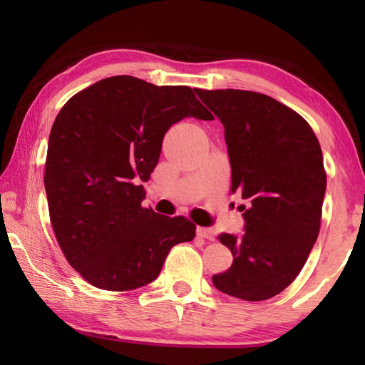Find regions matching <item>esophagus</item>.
<instances>
[{
    "instance_id": "1",
    "label": "esophagus",
    "mask_w": 365,
    "mask_h": 365,
    "mask_svg": "<svg viewBox=\"0 0 365 365\" xmlns=\"http://www.w3.org/2000/svg\"><path fill=\"white\" fill-rule=\"evenodd\" d=\"M196 235L201 238H206V240H214V230L209 227H197L196 228Z\"/></svg>"
}]
</instances>
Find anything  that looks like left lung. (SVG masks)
<instances>
[{"label":"left lung","instance_id":"obj_1","mask_svg":"<svg viewBox=\"0 0 365 365\" xmlns=\"http://www.w3.org/2000/svg\"><path fill=\"white\" fill-rule=\"evenodd\" d=\"M219 117L232 168V193L250 206L245 233H220L232 267L212 275L219 292L264 301L283 292L316 243L327 188L322 150L309 123L267 95L246 90H200Z\"/></svg>","mask_w":365,"mask_h":365}]
</instances>
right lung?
<instances>
[{
    "label": "right lung",
    "mask_w": 365,
    "mask_h": 365,
    "mask_svg": "<svg viewBox=\"0 0 365 365\" xmlns=\"http://www.w3.org/2000/svg\"><path fill=\"white\" fill-rule=\"evenodd\" d=\"M185 117L212 120L190 86L103 78L59 110L48 141L49 217L69 264L91 285L128 292L156 280L193 222L141 207L165 132Z\"/></svg>",
    "instance_id": "add662e5"
}]
</instances>
